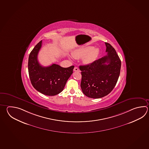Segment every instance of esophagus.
Returning <instances> with one entry per match:
<instances>
[{
	"label": "esophagus",
	"instance_id": "obj_1",
	"mask_svg": "<svg viewBox=\"0 0 149 149\" xmlns=\"http://www.w3.org/2000/svg\"><path fill=\"white\" fill-rule=\"evenodd\" d=\"M74 72H79V68H78V67H74Z\"/></svg>",
	"mask_w": 149,
	"mask_h": 149
}]
</instances>
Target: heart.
Segmentation results:
<instances>
[{"label":"heart","mask_w":149,"mask_h":149,"mask_svg":"<svg viewBox=\"0 0 149 149\" xmlns=\"http://www.w3.org/2000/svg\"><path fill=\"white\" fill-rule=\"evenodd\" d=\"M99 54V50L94 49L93 47L88 46L82 47L74 52L73 55L75 58H82L84 57V61L85 63L90 64L95 59Z\"/></svg>","instance_id":"1"}]
</instances>
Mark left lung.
<instances>
[{
  "mask_svg": "<svg viewBox=\"0 0 149 149\" xmlns=\"http://www.w3.org/2000/svg\"><path fill=\"white\" fill-rule=\"evenodd\" d=\"M107 55L91 64L79 66L82 92L88 97H102L115 86L120 75L121 61L112 46L105 42Z\"/></svg>",
  "mask_w": 149,
  "mask_h": 149,
  "instance_id": "obj_1",
  "label": "left lung"
}]
</instances>
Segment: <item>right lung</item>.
<instances>
[{"label":"right lung","instance_id":"1","mask_svg":"<svg viewBox=\"0 0 149 149\" xmlns=\"http://www.w3.org/2000/svg\"><path fill=\"white\" fill-rule=\"evenodd\" d=\"M42 46V40L29 55L28 70L31 82L35 89L42 94L53 96L63 90L67 80L73 73L74 66L67 68L56 64L43 67L39 64L38 55Z\"/></svg>","mask_w":149,"mask_h":149}]
</instances>
